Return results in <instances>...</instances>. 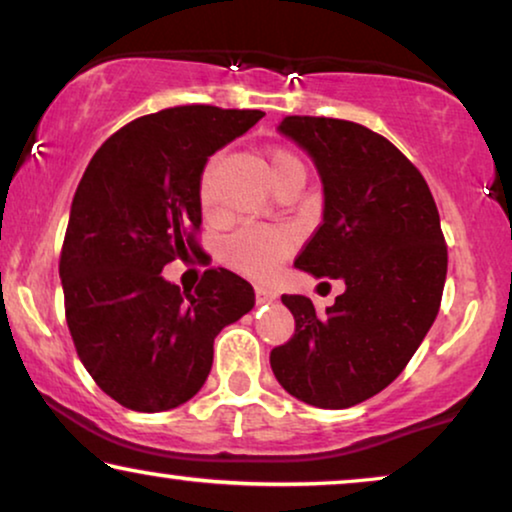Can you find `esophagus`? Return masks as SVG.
<instances>
[{
  "label": "esophagus",
  "mask_w": 512,
  "mask_h": 512,
  "mask_svg": "<svg viewBox=\"0 0 512 512\" xmlns=\"http://www.w3.org/2000/svg\"><path fill=\"white\" fill-rule=\"evenodd\" d=\"M276 297H278L276 292L264 288V285H257V288H255V302L257 304H271V302H276Z\"/></svg>",
  "instance_id": "esophagus-1"
}]
</instances>
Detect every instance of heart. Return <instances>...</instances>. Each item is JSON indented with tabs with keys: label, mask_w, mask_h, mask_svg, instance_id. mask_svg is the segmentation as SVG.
<instances>
[{
	"label": "heart",
	"mask_w": 512,
	"mask_h": 512,
	"mask_svg": "<svg viewBox=\"0 0 512 512\" xmlns=\"http://www.w3.org/2000/svg\"><path fill=\"white\" fill-rule=\"evenodd\" d=\"M269 173L274 185L290 175H304L302 161L290 149L276 147L269 152ZM199 196L203 210L215 206V161H210L201 175ZM292 238L285 229L278 227H245L229 236L224 243V257L231 267L252 276H267L278 267V262L288 255Z\"/></svg>",
	"instance_id": "b5f03b06"
}]
</instances>
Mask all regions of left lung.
Masks as SVG:
<instances>
[{"instance_id":"obj_1","label":"left lung","mask_w":512,"mask_h":512,"mask_svg":"<svg viewBox=\"0 0 512 512\" xmlns=\"http://www.w3.org/2000/svg\"><path fill=\"white\" fill-rule=\"evenodd\" d=\"M285 138L311 156L323 182V224L295 267L344 281L318 316L283 295L295 335L271 351L278 384L306 405L346 410L391 384L438 316L447 245L424 175L370 128L344 119L285 117Z\"/></svg>"}]
</instances>
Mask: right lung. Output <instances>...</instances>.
Listing matches in <instances>:
<instances>
[{"mask_svg": "<svg viewBox=\"0 0 512 512\" xmlns=\"http://www.w3.org/2000/svg\"><path fill=\"white\" fill-rule=\"evenodd\" d=\"M262 117L161 109L102 142L81 177L60 255L67 327L95 384L128 410L163 412L194 398L215 337L255 306L252 285L234 271L208 269L194 292L161 271L199 250L208 156Z\"/></svg>", "mask_w": 512, "mask_h": 512, "instance_id": "right-lung-1", "label": "right lung"}]
</instances>
